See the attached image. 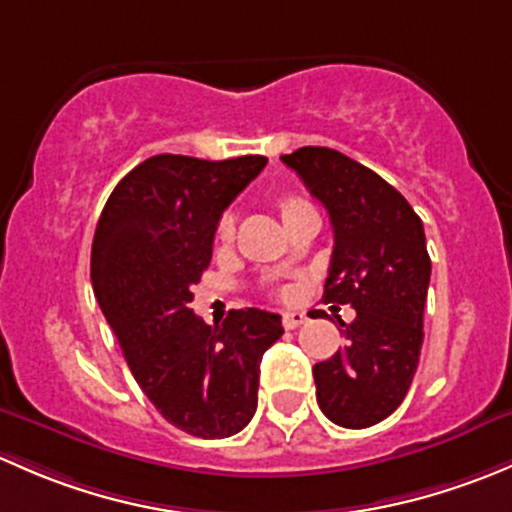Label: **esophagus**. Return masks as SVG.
<instances>
[{
  "mask_svg": "<svg viewBox=\"0 0 512 512\" xmlns=\"http://www.w3.org/2000/svg\"><path fill=\"white\" fill-rule=\"evenodd\" d=\"M305 323V313L300 310H291V313H283V328L286 330H295L298 325Z\"/></svg>",
  "mask_w": 512,
  "mask_h": 512,
  "instance_id": "1",
  "label": "esophagus"
}]
</instances>
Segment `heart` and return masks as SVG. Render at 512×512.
Returning a JSON list of instances; mask_svg holds the SVG:
<instances>
[{"label": "heart", "mask_w": 512, "mask_h": 512, "mask_svg": "<svg viewBox=\"0 0 512 512\" xmlns=\"http://www.w3.org/2000/svg\"><path fill=\"white\" fill-rule=\"evenodd\" d=\"M273 204H276V209H278V214H281L283 224H288V221H291L295 214L305 212V209H313L308 202H305L303 197H298V194H281V197H276V202H273ZM234 234H236L234 214L224 212L217 219V226H214V241H217V244H229V241L234 239Z\"/></svg>", "instance_id": "1"}]
</instances>
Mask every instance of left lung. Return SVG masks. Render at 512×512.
Segmentation results:
<instances>
[{"instance_id":"8db88e82","label":"left lung","mask_w":512,"mask_h":512,"mask_svg":"<svg viewBox=\"0 0 512 512\" xmlns=\"http://www.w3.org/2000/svg\"><path fill=\"white\" fill-rule=\"evenodd\" d=\"M328 209L335 246L323 303L352 305L345 347L313 367L320 409L345 429L387 419L407 397L424 342L431 258L424 224L377 172L330 147L283 155Z\"/></svg>"}]
</instances>
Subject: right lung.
<instances>
[{"label": "right lung", "mask_w": 512, "mask_h": 512, "mask_svg": "<svg viewBox=\"0 0 512 512\" xmlns=\"http://www.w3.org/2000/svg\"><path fill=\"white\" fill-rule=\"evenodd\" d=\"M266 162L150 157L120 179L93 236V293L135 382L172 426L199 439L249 424L261 357L283 335L281 315L268 310H231L212 328L189 308L217 219Z\"/></svg>", "instance_id": "add662e5"}]
</instances>
